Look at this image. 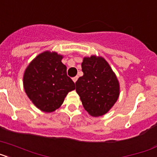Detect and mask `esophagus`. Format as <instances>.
I'll return each instance as SVG.
<instances>
[{"mask_svg": "<svg viewBox=\"0 0 157 157\" xmlns=\"http://www.w3.org/2000/svg\"><path fill=\"white\" fill-rule=\"evenodd\" d=\"M78 76H75V77H74V78H72V80H73V82H74L75 83L76 81H77V80H78Z\"/></svg>", "mask_w": 157, "mask_h": 157, "instance_id": "1", "label": "esophagus"}]
</instances>
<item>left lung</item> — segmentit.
Segmentation results:
<instances>
[{
  "label": "left lung",
  "mask_w": 157,
  "mask_h": 157,
  "mask_svg": "<svg viewBox=\"0 0 157 157\" xmlns=\"http://www.w3.org/2000/svg\"><path fill=\"white\" fill-rule=\"evenodd\" d=\"M83 75L75 82L85 110L93 117L106 114L120 94V82L109 63L102 56H85L82 63Z\"/></svg>",
  "instance_id": "obj_1"
}]
</instances>
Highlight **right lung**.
<instances>
[{
    "label": "right lung",
    "instance_id": "right-lung-1",
    "mask_svg": "<svg viewBox=\"0 0 157 157\" xmlns=\"http://www.w3.org/2000/svg\"><path fill=\"white\" fill-rule=\"evenodd\" d=\"M63 55L45 51L38 54L25 69L23 83L25 93L37 109L47 113L61 106L66 96L75 89L67 75Z\"/></svg>",
    "mask_w": 157,
    "mask_h": 157
}]
</instances>
